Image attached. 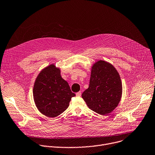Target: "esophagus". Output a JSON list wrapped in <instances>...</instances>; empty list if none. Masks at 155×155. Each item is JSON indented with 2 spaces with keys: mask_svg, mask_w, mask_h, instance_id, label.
I'll return each instance as SVG.
<instances>
[{
  "mask_svg": "<svg viewBox=\"0 0 155 155\" xmlns=\"http://www.w3.org/2000/svg\"><path fill=\"white\" fill-rule=\"evenodd\" d=\"M81 91H78V92L76 93V95H77V97H80V96H81Z\"/></svg>",
  "mask_w": 155,
  "mask_h": 155,
  "instance_id": "obj_1",
  "label": "esophagus"
}]
</instances>
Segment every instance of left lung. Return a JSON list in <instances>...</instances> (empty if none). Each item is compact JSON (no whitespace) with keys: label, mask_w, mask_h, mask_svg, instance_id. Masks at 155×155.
<instances>
[{"label":"left lung","mask_w":155,"mask_h":155,"mask_svg":"<svg viewBox=\"0 0 155 155\" xmlns=\"http://www.w3.org/2000/svg\"><path fill=\"white\" fill-rule=\"evenodd\" d=\"M122 84L118 72L111 64L99 60L93 65L89 87L81 95L88 108L107 115L118 105Z\"/></svg>","instance_id":"obj_1"}]
</instances>
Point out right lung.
<instances>
[{
    "mask_svg": "<svg viewBox=\"0 0 155 155\" xmlns=\"http://www.w3.org/2000/svg\"><path fill=\"white\" fill-rule=\"evenodd\" d=\"M33 96L40 113L54 118L66 110L75 94L71 92L67 81L61 78L60 70L51 64L44 68L37 76Z\"/></svg>",
    "mask_w": 155,
    "mask_h": 155,
    "instance_id": "add662e5",
    "label": "right lung"
}]
</instances>
